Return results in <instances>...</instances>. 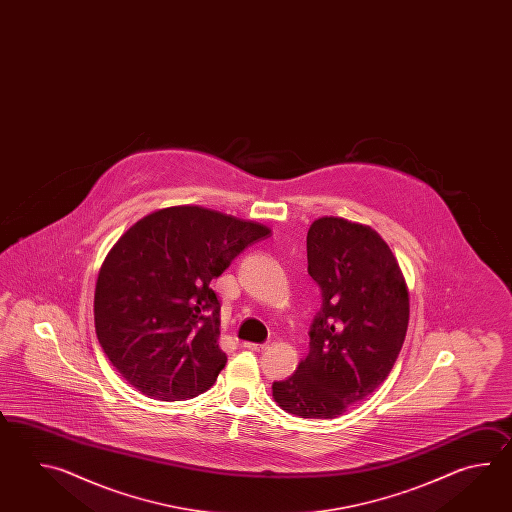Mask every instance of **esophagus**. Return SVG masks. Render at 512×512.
<instances>
[{
    "mask_svg": "<svg viewBox=\"0 0 512 512\" xmlns=\"http://www.w3.org/2000/svg\"><path fill=\"white\" fill-rule=\"evenodd\" d=\"M241 348L249 349V351H261L267 348V344H254V342H243Z\"/></svg>",
    "mask_w": 512,
    "mask_h": 512,
    "instance_id": "34e87169",
    "label": "esophagus"
}]
</instances>
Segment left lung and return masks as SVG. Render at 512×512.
<instances>
[{"label":"left lung","mask_w":512,"mask_h":512,"mask_svg":"<svg viewBox=\"0 0 512 512\" xmlns=\"http://www.w3.org/2000/svg\"><path fill=\"white\" fill-rule=\"evenodd\" d=\"M307 263L322 305L307 357L272 384V397L287 414L335 419L390 375L406 337L408 291L381 236L348 219H316Z\"/></svg>","instance_id":"obj_1"}]
</instances>
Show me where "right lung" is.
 Returning <instances> with one entry per match:
<instances>
[{
    "instance_id": "obj_1",
    "label": "right lung",
    "mask_w": 512,
    "mask_h": 512,
    "mask_svg": "<svg viewBox=\"0 0 512 512\" xmlns=\"http://www.w3.org/2000/svg\"><path fill=\"white\" fill-rule=\"evenodd\" d=\"M271 230L203 207L157 210L131 227L98 272L95 329L120 375L159 401L192 399L227 364L210 282Z\"/></svg>"
}]
</instances>
